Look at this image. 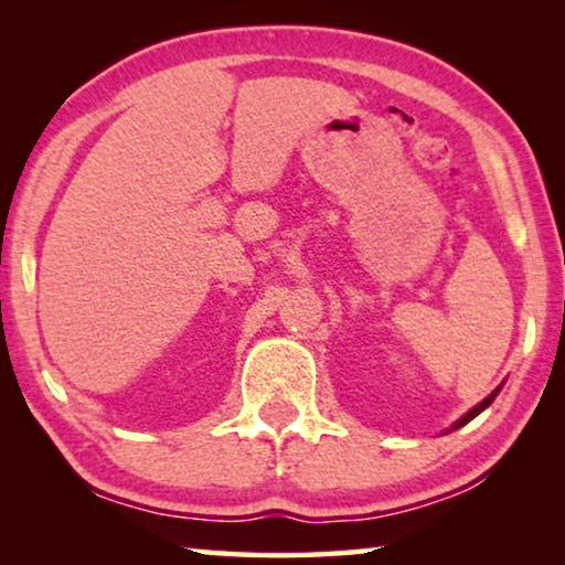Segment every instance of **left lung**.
I'll return each instance as SVG.
<instances>
[{
  "mask_svg": "<svg viewBox=\"0 0 565 565\" xmlns=\"http://www.w3.org/2000/svg\"><path fill=\"white\" fill-rule=\"evenodd\" d=\"M499 391H501V388H495L491 396H486V398L481 401V404H478V406H473L471 411H468V414H466V416H463L461 420H456V426H454V428H461L463 424H468V420H471V418H476L478 414H481V411H483V408H489V406L493 404V398H495V396H499Z\"/></svg>",
  "mask_w": 565,
  "mask_h": 565,
  "instance_id": "obj_1",
  "label": "left lung"
}]
</instances>
